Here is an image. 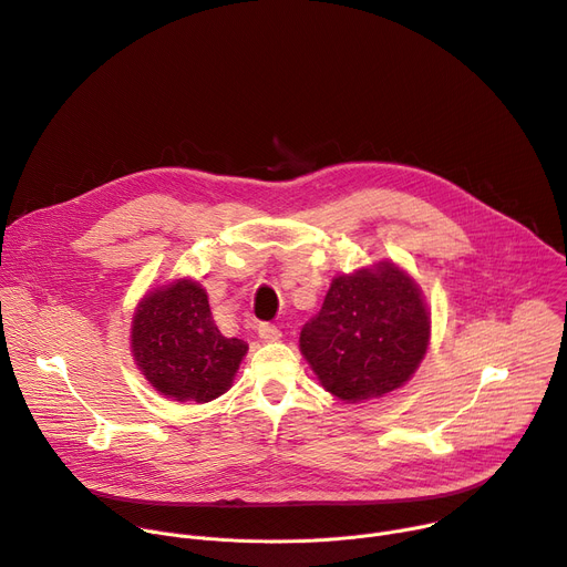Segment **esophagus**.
Wrapping results in <instances>:
<instances>
[{"mask_svg": "<svg viewBox=\"0 0 567 567\" xmlns=\"http://www.w3.org/2000/svg\"><path fill=\"white\" fill-rule=\"evenodd\" d=\"M257 334H260V339L267 341V343L278 341L282 337V332L276 326H271V323H260V328H257Z\"/></svg>", "mask_w": 567, "mask_h": 567, "instance_id": "1", "label": "esophagus"}]
</instances>
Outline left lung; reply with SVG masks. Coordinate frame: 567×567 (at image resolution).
<instances>
[{
	"label": "left lung",
	"mask_w": 567,
	"mask_h": 567,
	"mask_svg": "<svg viewBox=\"0 0 567 567\" xmlns=\"http://www.w3.org/2000/svg\"><path fill=\"white\" fill-rule=\"evenodd\" d=\"M430 323L414 278L384 260L332 280L321 312L300 330V352L326 391L364 402L400 389L416 373Z\"/></svg>",
	"instance_id": "8db88e82"
}]
</instances>
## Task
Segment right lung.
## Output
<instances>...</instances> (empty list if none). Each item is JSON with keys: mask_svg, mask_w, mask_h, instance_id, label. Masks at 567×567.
I'll return each mask as SVG.
<instances>
[{"mask_svg": "<svg viewBox=\"0 0 567 567\" xmlns=\"http://www.w3.org/2000/svg\"><path fill=\"white\" fill-rule=\"evenodd\" d=\"M248 350L219 332L208 293L196 280L148 291L135 310L131 352L148 384L178 402H210L226 393Z\"/></svg>", "mask_w": 567, "mask_h": 567, "instance_id": "add662e5", "label": "right lung"}]
</instances>
